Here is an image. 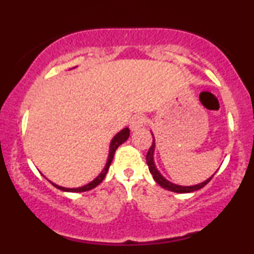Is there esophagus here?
Returning a JSON list of instances; mask_svg holds the SVG:
<instances>
[{
  "instance_id": "1",
  "label": "esophagus",
  "mask_w": 254,
  "mask_h": 254,
  "mask_svg": "<svg viewBox=\"0 0 254 254\" xmlns=\"http://www.w3.org/2000/svg\"><path fill=\"white\" fill-rule=\"evenodd\" d=\"M145 124V118L143 117V116L141 115H137L133 117L132 119H131L130 122V129L132 131L135 130H138L139 127H142L143 125Z\"/></svg>"
}]
</instances>
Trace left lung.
Returning <instances> with one entry per match:
<instances>
[{"mask_svg": "<svg viewBox=\"0 0 254 254\" xmlns=\"http://www.w3.org/2000/svg\"><path fill=\"white\" fill-rule=\"evenodd\" d=\"M154 150H155V139H154V137H153V144L150 145L149 150H148L147 156H145V160H147L148 167H149V172L153 174L154 180H155V182L159 184L161 188L166 189V190L172 191V192H177V193H189V192L197 191V190H199V189L204 188L206 184L210 182L211 178L215 176V173H214L210 178H209V179H206L205 182L197 184V185H193V186H182V185H177V184L168 182L167 179H165V178L161 176V173L157 171L156 166H155V164H154Z\"/></svg>", "mask_w": 254, "mask_h": 254, "instance_id": "1", "label": "left lung"}]
</instances>
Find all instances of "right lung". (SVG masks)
I'll return each mask as SVG.
<instances>
[{
	"instance_id": "right-lung-1",
	"label": "right lung",
	"mask_w": 254,
	"mask_h": 254,
	"mask_svg": "<svg viewBox=\"0 0 254 254\" xmlns=\"http://www.w3.org/2000/svg\"><path fill=\"white\" fill-rule=\"evenodd\" d=\"M129 136H130V130H129V127H124L123 130L119 131L117 135L113 137L112 141H111V143H110L109 157H107V162H106V165H105V168H104L103 171H101V173L99 174V176H98L97 178H95L94 180H93V182H90L89 184H87V185L81 186V188H76V189L62 188V186H58V185H56V184H54V183H52V185L56 186V188L60 189V190L66 191V192H84V191H89V190H92V189L97 188L99 184L103 182L105 176H106L107 171H109V168H110L111 162H112V160H113V155H115V153H116V150H117V148H118L121 144H123L124 142L127 141V138H129Z\"/></svg>"
}]
</instances>
